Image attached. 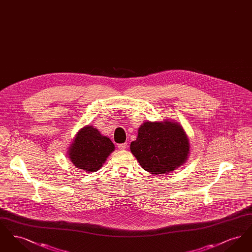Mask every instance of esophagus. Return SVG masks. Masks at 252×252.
<instances>
[{"label": "esophagus", "mask_w": 252, "mask_h": 252, "mask_svg": "<svg viewBox=\"0 0 252 252\" xmlns=\"http://www.w3.org/2000/svg\"><path fill=\"white\" fill-rule=\"evenodd\" d=\"M126 147H127V144H126V143L118 144V148H119L120 150H125Z\"/></svg>", "instance_id": "esophagus-1"}]
</instances>
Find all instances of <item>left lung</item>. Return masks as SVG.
I'll return each mask as SVG.
<instances>
[{"mask_svg":"<svg viewBox=\"0 0 252 252\" xmlns=\"http://www.w3.org/2000/svg\"><path fill=\"white\" fill-rule=\"evenodd\" d=\"M130 151L145 171L163 175L180 167L188 158L189 139L178 122H144Z\"/></svg>","mask_w":252,"mask_h":252,"instance_id":"left-lung-1","label":"left lung"}]
</instances>
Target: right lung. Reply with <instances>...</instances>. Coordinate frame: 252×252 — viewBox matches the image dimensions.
Instances as JSON below:
<instances>
[{"label":"right lung","mask_w":252,"mask_h":252,"mask_svg":"<svg viewBox=\"0 0 252 252\" xmlns=\"http://www.w3.org/2000/svg\"><path fill=\"white\" fill-rule=\"evenodd\" d=\"M114 148L109 138L103 136L95 127L87 126L77 132L68 155L75 167L86 172H96L103 166Z\"/></svg>","instance_id":"obj_1"}]
</instances>
